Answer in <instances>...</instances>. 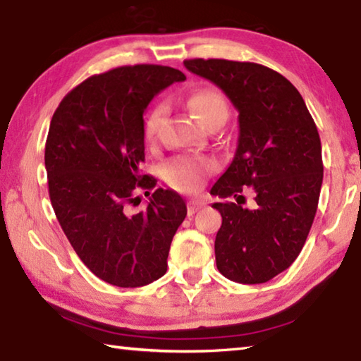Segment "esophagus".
<instances>
[{
    "instance_id": "esophagus-1",
    "label": "esophagus",
    "mask_w": 361,
    "mask_h": 361,
    "mask_svg": "<svg viewBox=\"0 0 361 361\" xmlns=\"http://www.w3.org/2000/svg\"><path fill=\"white\" fill-rule=\"evenodd\" d=\"M204 207V203L203 202H200V200H192V202H189L188 203V214L189 216H192V214H195L197 211H199L200 208H203Z\"/></svg>"
}]
</instances>
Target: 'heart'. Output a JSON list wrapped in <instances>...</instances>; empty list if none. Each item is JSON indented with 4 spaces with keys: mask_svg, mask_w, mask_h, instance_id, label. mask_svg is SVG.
<instances>
[{
    "mask_svg": "<svg viewBox=\"0 0 361 361\" xmlns=\"http://www.w3.org/2000/svg\"><path fill=\"white\" fill-rule=\"evenodd\" d=\"M188 108L203 126L222 125L228 116V104L225 97L216 89H199L188 98ZM164 114V106L158 104L148 112L144 120V136L153 139L158 131L159 122ZM216 161L208 157H178L164 166V180L180 192H197L207 176L216 171Z\"/></svg>",
    "mask_w": 361,
    "mask_h": 361,
    "instance_id": "b5f03b06",
    "label": "heart"
}]
</instances>
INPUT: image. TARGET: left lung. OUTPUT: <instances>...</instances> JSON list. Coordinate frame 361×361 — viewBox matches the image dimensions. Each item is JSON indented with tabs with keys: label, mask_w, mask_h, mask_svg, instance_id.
Masks as SVG:
<instances>
[{
	"label": "left lung",
	"mask_w": 361,
	"mask_h": 361,
	"mask_svg": "<svg viewBox=\"0 0 361 361\" xmlns=\"http://www.w3.org/2000/svg\"><path fill=\"white\" fill-rule=\"evenodd\" d=\"M185 67L222 89L238 109L235 158L211 194L222 216L214 243L224 277L266 283L299 257L312 228L322 186L319 133L299 90L283 75L253 62L188 59ZM256 192L244 209L240 192Z\"/></svg>",
	"instance_id": "left-lung-1"
}]
</instances>
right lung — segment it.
<instances>
[{
  "label": "right lung",
  "instance_id": "obj_1",
  "mask_svg": "<svg viewBox=\"0 0 361 361\" xmlns=\"http://www.w3.org/2000/svg\"><path fill=\"white\" fill-rule=\"evenodd\" d=\"M152 63L112 68L82 81L53 114L45 145L48 192L76 255L98 279L137 288L161 279L173 235L188 214L175 190L140 175L144 112L153 97L185 81ZM139 188L149 203L134 214Z\"/></svg>",
  "mask_w": 361,
  "mask_h": 361
}]
</instances>
